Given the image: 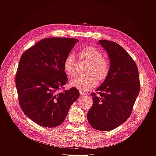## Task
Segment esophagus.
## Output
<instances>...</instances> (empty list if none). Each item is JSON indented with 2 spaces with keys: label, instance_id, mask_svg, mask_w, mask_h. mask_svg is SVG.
Wrapping results in <instances>:
<instances>
[{
  "label": "esophagus",
  "instance_id": "esophagus-1",
  "mask_svg": "<svg viewBox=\"0 0 156 156\" xmlns=\"http://www.w3.org/2000/svg\"><path fill=\"white\" fill-rule=\"evenodd\" d=\"M80 94H81V96H84V95H85L86 93L83 91H80Z\"/></svg>",
  "mask_w": 156,
  "mask_h": 156
}]
</instances>
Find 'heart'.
Returning a JSON list of instances; mask_svg holds the SVG:
<instances>
[{"instance_id": "b5f03b06", "label": "heart", "mask_w": 156, "mask_h": 156, "mask_svg": "<svg viewBox=\"0 0 156 156\" xmlns=\"http://www.w3.org/2000/svg\"><path fill=\"white\" fill-rule=\"evenodd\" d=\"M79 55L83 59L90 64L88 71V74H93L99 79H103L106 77L109 72V64L104 59V56L100 51L93 47H87L80 51ZM74 63V55L68 54L64 60L63 68L66 74L69 77H73L75 74ZM69 83L71 86L82 91H87L96 85L97 80L93 75H89L74 78L71 80Z\"/></svg>"}]
</instances>
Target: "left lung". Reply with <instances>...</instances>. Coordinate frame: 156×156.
I'll return each instance as SVG.
<instances>
[{
    "label": "left lung",
    "mask_w": 156,
    "mask_h": 156,
    "mask_svg": "<svg viewBox=\"0 0 156 156\" xmlns=\"http://www.w3.org/2000/svg\"><path fill=\"white\" fill-rule=\"evenodd\" d=\"M108 54L110 68L105 81L96 94H91L93 105L87 119L95 129L107 131L125 122L140 90L139 72L136 63L120 45L112 41H98Z\"/></svg>",
    "instance_id": "1"
}]
</instances>
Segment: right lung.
<instances>
[{"label": "right lung", "instance_id": "right-lung-1", "mask_svg": "<svg viewBox=\"0 0 156 156\" xmlns=\"http://www.w3.org/2000/svg\"><path fill=\"white\" fill-rule=\"evenodd\" d=\"M78 41L48 37L21 56L16 76L19 102L25 115L37 124L47 127L60 125L79 97L75 87L57 92L68 81L64 60Z\"/></svg>", "mask_w": 156, "mask_h": 156}]
</instances>
